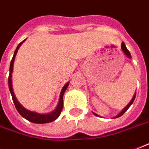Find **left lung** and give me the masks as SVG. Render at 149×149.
Instances as JSON below:
<instances>
[{
  "label": "left lung",
  "mask_w": 149,
  "mask_h": 149,
  "mask_svg": "<svg viewBox=\"0 0 149 149\" xmlns=\"http://www.w3.org/2000/svg\"><path fill=\"white\" fill-rule=\"evenodd\" d=\"M121 47H122V49H123V53H125V55H126V56H127V57H129V58H131V53H130V52L128 51V49H127V47H126V45H125V44H124L123 42L122 43V45H121ZM135 96H136V93H135V95L133 96V97H132V99H131V101H130V103H129V104H128L126 106V107L124 108L123 109V110L121 111V113H118V115L115 116V117H114L115 118H119V117H121V116L123 115V113H125V112H126V111H127V110L128 109H129V107H130V106H131V104H132V103H133V101L135 100ZM92 113H93L94 115L98 116V117H100V115H98V114H96V113H93V112H92Z\"/></svg>",
  "instance_id": "left-lung-1"
}]
</instances>
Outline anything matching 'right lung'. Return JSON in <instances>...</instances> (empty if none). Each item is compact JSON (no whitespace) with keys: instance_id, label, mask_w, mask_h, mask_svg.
<instances>
[{"instance_id":"obj_1","label":"right lung","mask_w":149,"mask_h":149,"mask_svg":"<svg viewBox=\"0 0 149 149\" xmlns=\"http://www.w3.org/2000/svg\"><path fill=\"white\" fill-rule=\"evenodd\" d=\"M26 40H24L23 41H22L21 43H19V45H18L17 49L15 50L14 54V57L11 60L10 62V74H9V88H10V93L12 95V99L14 101V104L15 105V108L17 109L18 112L20 113V115L22 117H23L26 120H28L29 122L34 123H39V124H43V123H51L53 122L54 120H56L59 117V115L61 114V112L62 110V108H63V95H64L65 92L66 90V88L68 87L69 82L65 85L62 90L61 92V95H60V98H59V102L57 104V108L53 110V111L50 112L49 113H45V114H42V113H39L36 112H32L30 111L28 109H26L25 108L23 107L19 102L18 100L16 99L15 95H14V91H13V87H12V72H13V67H14V59H15V56L17 54L19 47L21 46V45Z\"/></svg>"}]
</instances>
